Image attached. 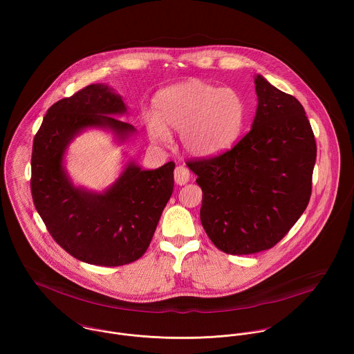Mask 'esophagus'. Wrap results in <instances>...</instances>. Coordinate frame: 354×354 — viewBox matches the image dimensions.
I'll return each instance as SVG.
<instances>
[{
	"label": "esophagus",
	"instance_id": "1",
	"mask_svg": "<svg viewBox=\"0 0 354 354\" xmlns=\"http://www.w3.org/2000/svg\"><path fill=\"white\" fill-rule=\"evenodd\" d=\"M174 181L177 185H185L189 181V170L184 166H177L174 170Z\"/></svg>",
	"mask_w": 354,
	"mask_h": 354
}]
</instances>
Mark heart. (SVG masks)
<instances>
[{
  "label": "heart",
  "instance_id": "b5f03b06",
  "mask_svg": "<svg viewBox=\"0 0 354 354\" xmlns=\"http://www.w3.org/2000/svg\"><path fill=\"white\" fill-rule=\"evenodd\" d=\"M153 114L146 120L151 140L165 145L170 140L169 131L181 132L183 149L205 158L236 142L244 121V104L230 88L192 79L158 93Z\"/></svg>",
  "mask_w": 354,
  "mask_h": 354
}]
</instances>
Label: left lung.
I'll return each mask as SVG.
<instances>
[{"mask_svg":"<svg viewBox=\"0 0 354 354\" xmlns=\"http://www.w3.org/2000/svg\"><path fill=\"white\" fill-rule=\"evenodd\" d=\"M251 131L230 150L188 160L202 188L201 221L222 252L252 254L278 244L312 192L316 142L303 104L254 77Z\"/></svg>","mask_w":354,"mask_h":354,"instance_id":"obj_1","label":"left lung"}]
</instances>
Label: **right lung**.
<instances>
[{"label": "right lung", "instance_id": "right-lung-1", "mask_svg": "<svg viewBox=\"0 0 354 354\" xmlns=\"http://www.w3.org/2000/svg\"><path fill=\"white\" fill-rule=\"evenodd\" d=\"M127 111L107 86L91 84L55 102L34 138L31 194L54 241L88 264H129L147 251L165 205L174 188V162L155 170L128 163L121 177L103 194L75 188L62 159L71 140L83 129H111L121 142L133 125L114 115Z\"/></svg>", "mask_w": 354, "mask_h": 354}]
</instances>
